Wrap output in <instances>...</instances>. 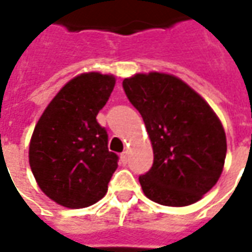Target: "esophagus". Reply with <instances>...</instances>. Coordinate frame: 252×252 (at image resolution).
<instances>
[{
    "instance_id": "esophagus-1",
    "label": "esophagus",
    "mask_w": 252,
    "mask_h": 252,
    "mask_svg": "<svg viewBox=\"0 0 252 252\" xmlns=\"http://www.w3.org/2000/svg\"><path fill=\"white\" fill-rule=\"evenodd\" d=\"M120 160H121V163H123V164H126V162H128V153H126V151L121 153Z\"/></svg>"
}]
</instances>
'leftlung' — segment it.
I'll return each instance as SVG.
<instances>
[{"label": "left lung", "instance_id": "left-lung-1", "mask_svg": "<svg viewBox=\"0 0 252 252\" xmlns=\"http://www.w3.org/2000/svg\"><path fill=\"white\" fill-rule=\"evenodd\" d=\"M123 88L153 144V167L139 177L144 194L166 206L197 202L224 167L227 139L216 113L174 75L136 74L126 78Z\"/></svg>", "mask_w": 252, "mask_h": 252}]
</instances>
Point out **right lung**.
Returning a JSON list of instances; mask_svg holds the SVG:
<instances>
[{
	"instance_id": "add662e5",
	"label": "right lung",
	"mask_w": 252,
	"mask_h": 252,
	"mask_svg": "<svg viewBox=\"0 0 252 252\" xmlns=\"http://www.w3.org/2000/svg\"><path fill=\"white\" fill-rule=\"evenodd\" d=\"M113 75L86 72L72 78L48 104L30 144L37 185L57 204L86 208L108 191L119 157L108 150V133L97 121L115 88Z\"/></svg>"
}]
</instances>
